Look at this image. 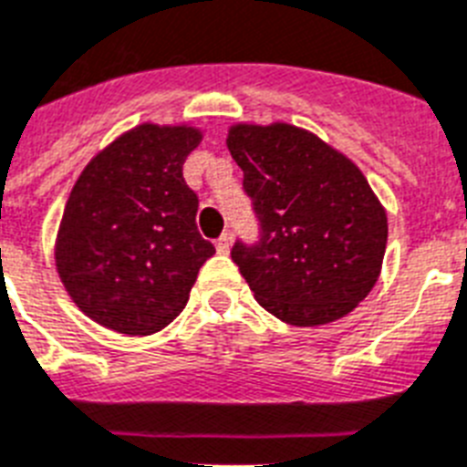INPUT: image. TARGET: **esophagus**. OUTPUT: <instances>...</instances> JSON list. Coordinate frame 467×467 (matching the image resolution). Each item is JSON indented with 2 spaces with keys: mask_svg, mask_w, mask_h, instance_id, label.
I'll return each instance as SVG.
<instances>
[{
  "mask_svg": "<svg viewBox=\"0 0 467 467\" xmlns=\"http://www.w3.org/2000/svg\"><path fill=\"white\" fill-rule=\"evenodd\" d=\"M231 231H224V234H222V236L217 238V250L219 253H229V248H231Z\"/></svg>",
  "mask_w": 467,
  "mask_h": 467,
  "instance_id": "obj_1",
  "label": "esophagus"
}]
</instances>
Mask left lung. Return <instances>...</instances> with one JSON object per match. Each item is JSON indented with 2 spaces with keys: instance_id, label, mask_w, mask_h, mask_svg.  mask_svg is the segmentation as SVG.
<instances>
[{
  "instance_id": "8db88e82",
  "label": "left lung",
  "mask_w": 467,
  "mask_h": 467,
  "mask_svg": "<svg viewBox=\"0 0 467 467\" xmlns=\"http://www.w3.org/2000/svg\"><path fill=\"white\" fill-rule=\"evenodd\" d=\"M226 145L257 219V241L236 238L231 260L257 303L296 327L348 315L387 250V212L360 169L288 123H238Z\"/></svg>"
}]
</instances>
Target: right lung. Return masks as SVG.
Segmentation results:
<instances>
[{
    "mask_svg": "<svg viewBox=\"0 0 467 467\" xmlns=\"http://www.w3.org/2000/svg\"><path fill=\"white\" fill-rule=\"evenodd\" d=\"M200 138L191 126L142 123L76 181L57 238V269L73 303L102 327L130 337L164 329L214 255L195 224L198 195L183 179Z\"/></svg>",
    "mask_w": 467,
    "mask_h": 467,
    "instance_id": "add662e5",
    "label": "right lung"
}]
</instances>
